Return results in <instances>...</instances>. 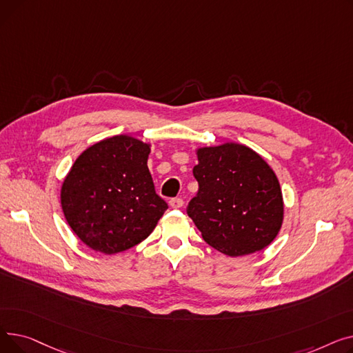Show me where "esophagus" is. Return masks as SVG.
Listing matches in <instances>:
<instances>
[{
    "mask_svg": "<svg viewBox=\"0 0 353 353\" xmlns=\"http://www.w3.org/2000/svg\"><path fill=\"white\" fill-rule=\"evenodd\" d=\"M181 206H183V199L176 197V199H172V200H170V208H173V209H180Z\"/></svg>",
    "mask_w": 353,
    "mask_h": 353,
    "instance_id": "1",
    "label": "esophagus"
}]
</instances>
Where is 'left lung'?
Masks as SVG:
<instances>
[{"label": "left lung", "instance_id": "1", "mask_svg": "<svg viewBox=\"0 0 353 353\" xmlns=\"http://www.w3.org/2000/svg\"><path fill=\"white\" fill-rule=\"evenodd\" d=\"M197 194L188 214L208 245L232 257L269 246L283 221L279 180L252 148L226 143L197 150Z\"/></svg>", "mask_w": 353, "mask_h": 353}]
</instances>
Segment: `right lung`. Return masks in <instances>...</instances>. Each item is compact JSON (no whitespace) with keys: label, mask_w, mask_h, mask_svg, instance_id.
Segmentation results:
<instances>
[{"label":"right lung","mask_w":353,"mask_h":353,"mask_svg":"<svg viewBox=\"0 0 353 353\" xmlns=\"http://www.w3.org/2000/svg\"><path fill=\"white\" fill-rule=\"evenodd\" d=\"M148 154V144L114 136L74 161L61 188V208L72 232L92 250L114 254L136 246L169 208L156 193Z\"/></svg>","instance_id":"obj_1"}]
</instances>
